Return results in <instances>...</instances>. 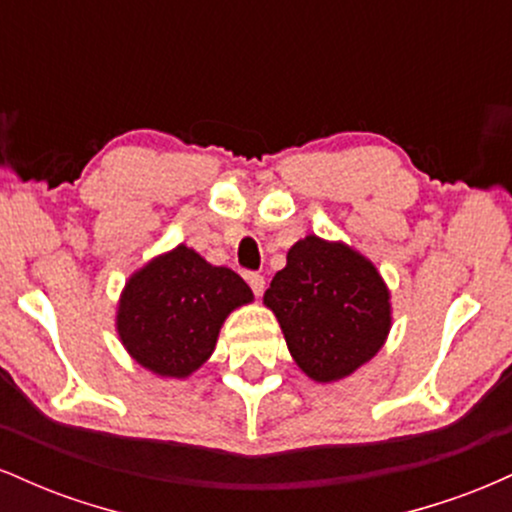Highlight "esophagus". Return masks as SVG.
Here are the masks:
<instances>
[{"label": "esophagus", "mask_w": 512, "mask_h": 512, "mask_svg": "<svg viewBox=\"0 0 512 512\" xmlns=\"http://www.w3.org/2000/svg\"><path fill=\"white\" fill-rule=\"evenodd\" d=\"M248 284L255 296H262V291H264V276L262 274H255V272L248 274Z\"/></svg>", "instance_id": "1"}]
</instances>
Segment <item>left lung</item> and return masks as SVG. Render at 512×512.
<instances>
[{"instance_id":"obj_1","label":"left lung","mask_w":512,"mask_h":512,"mask_svg":"<svg viewBox=\"0 0 512 512\" xmlns=\"http://www.w3.org/2000/svg\"><path fill=\"white\" fill-rule=\"evenodd\" d=\"M293 361L315 383H337L383 349L390 291L375 264L342 240L305 236L264 291Z\"/></svg>"}]
</instances>
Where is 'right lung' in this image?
Listing matches in <instances>:
<instances>
[{
  "mask_svg": "<svg viewBox=\"0 0 512 512\" xmlns=\"http://www.w3.org/2000/svg\"><path fill=\"white\" fill-rule=\"evenodd\" d=\"M228 267H214L187 245L163 252L127 279L115 327L127 354L161 378H187L214 354L226 317L252 303Z\"/></svg>",
  "mask_w": 512,
  "mask_h": 512,
  "instance_id": "add662e5",
  "label": "right lung"
}]
</instances>
